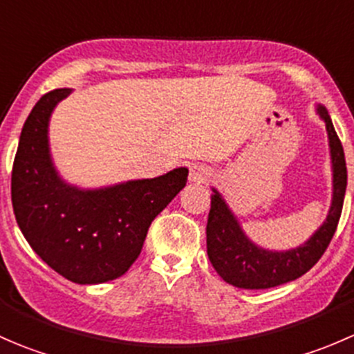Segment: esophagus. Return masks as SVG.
I'll return each instance as SVG.
<instances>
[{"label": "esophagus", "mask_w": 354, "mask_h": 354, "mask_svg": "<svg viewBox=\"0 0 354 354\" xmlns=\"http://www.w3.org/2000/svg\"><path fill=\"white\" fill-rule=\"evenodd\" d=\"M210 173L207 167H203L202 164H194L190 167V181L192 183H205L209 180Z\"/></svg>", "instance_id": "34e87169"}]
</instances>
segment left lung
<instances>
[{
	"instance_id": "8db88e82",
	"label": "left lung",
	"mask_w": 354,
	"mask_h": 354,
	"mask_svg": "<svg viewBox=\"0 0 354 354\" xmlns=\"http://www.w3.org/2000/svg\"><path fill=\"white\" fill-rule=\"evenodd\" d=\"M315 113L326 123L329 140L332 198L327 217L305 243L288 250H270L250 240L226 198L212 187L207 219V255L221 277L241 289H267L286 284L308 272L329 246L341 217L348 171L342 145L326 106L317 104Z\"/></svg>"
}]
</instances>
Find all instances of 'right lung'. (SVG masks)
Segmentation results:
<instances>
[{"instance_id":"right-lung-1","label":"right lung","mask_w":354,"mask_h":354,"mask_svg":"<svg viewBox=\"0 0 354 354\" xmlns=\"http://www.w3.org/2000/svg\"><path fill=\"white\" fill-rule=\"evenodd\" d=\"M71 88L42 95L25 121L12 173L20 231L35 253L77 284L123 276L140 255L147 230L187 185V167L157 178L97 188L68 183L53 160L49 121Z\"/></svg>"}]
</instances>
